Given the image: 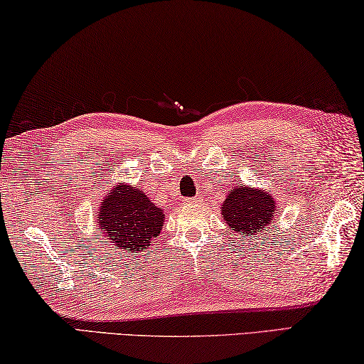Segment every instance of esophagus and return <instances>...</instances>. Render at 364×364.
I'll return each instance as SVG.
<instances>
[{"label":"esophagus","mask_w":364,"mask_h":364,"mask_svg":"<svg viewBox=\"0 0 364 364\" xmlns=\"http://www.w3.org/2000/svg\"><path fill=\"white\" fill-rule=\"evenodd\" d=\"M198 201H200L198 196H192V198L186 200V203H188V205H193V203H198Z\"/></svg>","instance_id":"esophagus-1"}]
</instances>
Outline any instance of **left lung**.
I'll return each mask as SVG.
<instances>
[{
  "instance_id": "obj_1",
  "label": "left lung",
  "mask_w": 364,
  "mask_h": 364,
  "mask_svg": "<svg viewBox=\"0 0 364 364\" xmlns=\"http://www.w3.org/2000/svg\"><path fill=\"white\" fill-rule=\"evenodd\" d=\"M222 220L230 227L240 240L254 238L259 233L269 232L270 222L275 218L277 201L265 190L246 187L240 183L228 190V195L220 208Z\"/></svg>"
}]
</instances>
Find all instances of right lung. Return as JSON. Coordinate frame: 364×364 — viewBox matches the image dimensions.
<instances>
[{"label": "right lung", "instance_id": "1", "mask_svg": "<svg viewBox=\"0 0 364 364\" xmlns=\"http://www.w3.org/2000/svg\"><path fill=\"white\" fill-rule=\"evenodd\" d=\"M99 237L110 240L117 250L145 251L150 247L163 228L164 214L155 206L142 190L136 187L114 186L104 200L97 213Z\"/></svg>", "mask_w": 364, "mask_h": 364}]
</instances>
